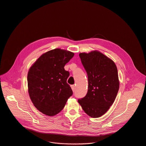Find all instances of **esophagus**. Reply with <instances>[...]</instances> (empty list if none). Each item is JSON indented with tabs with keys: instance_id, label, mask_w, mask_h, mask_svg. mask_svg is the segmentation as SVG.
I'll return each mask as SVG.
<instances>
[{
	"instance_id": "obj_1",
	"label": "esophagus",
	"mask_w": 146,
	"mask_h": 146,
	"mask_svg": "<svg viewBox=\"0 0 146 146\" xmlns=\"http://www.w3.org/2000/svg\"><path fill=\"white\" fill-rule=\"evenodd\" d=\"M71 88H72V91L74 92V90H75V86H74V85H72V86H71Z\"/></svg>"
}]
</instances>
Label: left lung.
Returning a JSON list of instances; mask_svg holds the SVG:
<instances>
[{
    "label": "left lung",
    "mask_w": 146,
    "mask_h": 146,
    "mask_svg": "<svg viewBox=\"0 0 146 146\" xmlns=\"http://www.w3.org/2000/svg\"><path fill=\"white\" fill-rule=\"evenodd\" d=\"M79 56L88 75V89L78 102L87 114L98 118L108 111L117 96L119 87L117 68L113 60L96 50Z\"/></svg>",
    "instance_id": "1"
}]
</instances>
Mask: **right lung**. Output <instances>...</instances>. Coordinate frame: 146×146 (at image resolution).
Here are the masks:
<instances>
[{
	"label": "right lung",
	"mask_w": 146,
	"mask_h": 146,
	"mask_svg": "<svg viewBox=\"0 0 146 146\" xmlns=\"http://www.w3.org/2000/svg\"><path fill=\"white\" fill-rule=\"evenodd\" d=\"M74 55L68 50L54 49L41 55L30 68L27 77L28 93L33 105L43 114H57L72 95L67 83L69 72L64 66Z\"/></svg>",
	"instance_id": "add662e5"
}]
</instances>
